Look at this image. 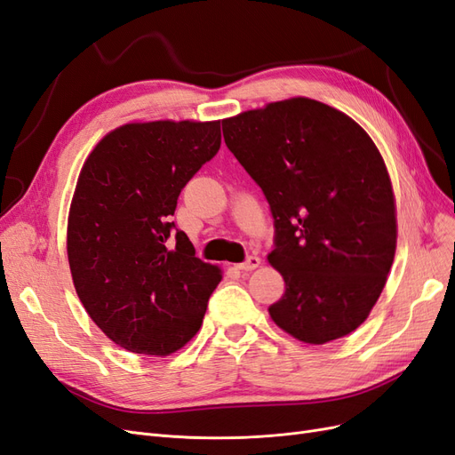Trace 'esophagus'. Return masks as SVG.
<instances>
[{
  "label": "esophagus",
  "mask_w": 455,
  "mask_h": 455,
  "mask_svg": "<svg viewBox=\"0 0 455 455\" xmlns=\"http://www.w3.org/2000/svg\"><path fill=\"white\" fill-rule=\"evenodd\" d=\"M259 265H260V259L255 257V255H249L243 262H240V265H236V268L242 270V272H249V270H255Z\"/></svg>",
  "instance_id": "esophagus-1"
}]
</instances>
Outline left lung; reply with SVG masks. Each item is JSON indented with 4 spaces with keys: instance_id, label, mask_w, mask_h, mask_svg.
Here are the masks:
<instances>
[{
    "instance_id": "obj_1",
    "label": "left lung",
    "mask_w": 455,
    "mask_h": 455,
    "mask_svg": "<svg viewBox=\"0 0 455 455\" xmlns=\"http://www.w3.org/2000/svg\"><path fill=\"white\" fill-rule=\"evenodd\" d=\"M228 151L274 217V323L306 344L355 331L382 292L397 243L384 158L347 115L292 98L223 121Z\"/></svg>"
}]
</instances>
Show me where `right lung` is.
Listing matches in <instances>:
<instances>
[{
    "label": "right lung",
    "mask_w": 455,
    "mask_h": 455,
    "mask_svg": "<svg viewBox=\"0 0 455 455\" xmlns=\"http://www.w3.org/2000/svg\"><path fill=\"white\" fill-rule=\"evenodd\" d=\"M221 148V123L124 124L86 158L68 219L73 285L116 346L168 355L198 332L221 282L170 221L193 175Z\"/></svg>",
    "instance_id": "add662e5"
}]
</instances>
